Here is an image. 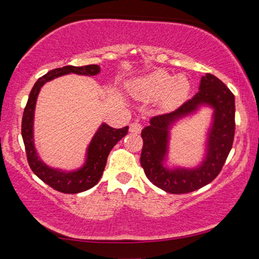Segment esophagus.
I'll return each mask as SVG.
<instances>
[{
    "instance_id": "obj_1",
    "label": "esophagus",
    "mask_w": 259,
    "mask_h": 259,
    "mask_svg": "<svg viewBox=\"0 0 259 259\" xmlns=\"http://www.w3.org/2000/svg\"><path fill=\"white\" fill-rule=\"evenodd\" d=\"M143 129V125L139 123V122H133V123L130 124V128L129 131L131 134H139L140 131Z\"/></svg>"
}]
</instances>
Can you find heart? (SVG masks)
Listing matches in <instances>:
<instances>
[{
    "label": "heart",
    "instance_id": "heart-1",
    "mask_svg": "<svg viewBox=\"0 0 259 259\" xmlns=\"http://www.w3.org/2000/svg\"><path fill=\"white\" fill-rule=\"evenodd\" d=\"M190 82L185 76L175 77L164 71H157L136 82L134 93L142 98L155 99L162 97L165 106H176L186 98Z\"/></svg>",
    "mask_w": 259,
    "mask_h": 259
}]
</instances>
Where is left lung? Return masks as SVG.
<instances>
[{
	"instance_id": "1",
	"label": "left lung",
	"mask_w": 259,
	"mask_h": 259,
	"mask_svg": "<svg viewBox=\"0 0 259 259\" xmlns=\"http://www.w3.org/2000/svg\"><path fill=\"white\" fill-rule=\"evenodd\" d=\"M199 91L174 112L153 116L150 125L142 130L143 148L140 154L146 177L161 190L171 194H184L208 185L224 165L233 145L235 133V100L232 91L218 77L207 73L201 78ZM215 108L210 131L207 157L201 167L193 170H168L161 162L167 148V129L175 120L194 111L200 104Z\"/></svg>"
}]
</instances>
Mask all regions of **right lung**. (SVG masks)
I'll list each match as a JSON object with an SVG mask.
<instances>
[{
    "label": "right lung",
    "instance_id": "right-lung-1",
    "mask_svg": "<svg viewBox=\"0 0 259 259\" xmlns=\"http://www.w3.org/2000/svg\"><path fill=\"white\" fill-rule=\"evenodd\" d=\"M99 72L100 67L98 65H87V66L80 67L64 66L61 68L52 69L46 75L38 78L35 83L24 109L23 121H21V136H23L26 155H27L30 169L42 182H45L54 190L61 193L75 194V193H80L94 187L99 182L104 172L109 152L112 151V148L116 145V143L121 138H123L128 134L129 128L123 126L121 129H115L104 123L97 131V134L95 135L89 148H88L87 163L77 171L63 172L59 170L49 168L38 159L33 142V119L37 95L40 93L41 87L46 82L54 80V78L64 75V74L75 73L80 74V75L93 76Z\"/></svg>",
    "mask_w": 259,
    "mask_h": 259
}]
</instances>
